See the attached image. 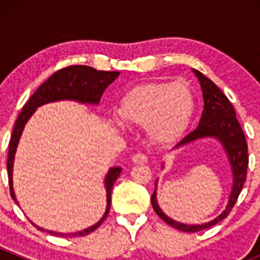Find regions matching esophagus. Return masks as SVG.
I'll return each mask as SVG.
<instances>
[{"label": "esophagus", "mask_w": 260, "mask_h": 260, "mask_svg": "<svg viewBox=\"0 0 260 260\" xmlns=\"http://www.w3.org/2000/svg\"><path fill=\"white\" fill-rule=\"evenodd\" d=\"M132 162L135 165H146L147 164L146 154H143V153L135 154V156H133V158H132Z\"/></svg>", "instance_id": "1"}]
</instances>
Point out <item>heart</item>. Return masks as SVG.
Listing matches in <instances>:
<instances>
[{
	"label": "heart",
	"instance_id": "heart-1",
	"mask_svg": "<svg viewBox=\"0 0 260 260\" xmlns=\"http://www.w3.org/2000/svg\"><path fill=\"white\" fill-rule=\"evenodd\" d=\"M195 108V96L187 84L151 81L129 89L120 98L119 118H113V123L145 128L151 142L166 145L185 133Z\"/></svg>",
	"mask_w": 260,
	"mask_h": 260
}]
</instances>
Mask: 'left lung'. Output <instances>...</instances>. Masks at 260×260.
Listing matches in <instances>:
<instances>
[{"mask_svg":"<svg viewBox=\"0 0 260 260\" xmlns=\"http://www.w3.org/2000/svg\"><path fill=\"white\" fill-rule=\"evenodd\" d=\"M192 73L198 78L199 84L201 86V91H203L204 111L198 127L192 132L188 133L187 136H185L182 140L179 141L172 147L171 151L179 149L181 147H185L199 140H208L209 138V140L216 141L221 146L228 162H229L233 183L226 206L215 219L203 222V224H185V222H180L177 220L171 219L159 208L158 200H157V183H158V177H157L156 182H154V191L151 198L153 210L164 221L171 225L172 228L186 233H195L203 229H208L229 215L233 206L237 203L238 196H239L244 182H245L246 169H248L249 162L245 136H244L239 122H238L237 113H235L233 104L225 96V94L203 73L196 69H192ZM164 167L165 162H162L161 169L164 170Z\"/></svg>","mask_w":260,"mask_h":260,"instance_id":"obj_1","label":"left lung"}]
</instances>
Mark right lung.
<instances>
[{
  "mask_svg": "<svg viewBox=\"0 0 260 260\" xmlns=\"http://www.w3.org/2000/svg\"><path fill=\"white\" fill-rule=\"evenodd\" d=\"M119 72H102V70H96L91 67H86V65H73V67L64 68V69L57 70L56 73H54L31 95L27 103L23 106L22 112L17 117L9 146L7 172H9L10 192H11V198L14 199L17 205L18 201L14 188L15 156H16L17 147L18 143H20L23 129H25V125L27 124V122L35 113L36 109L41 106H45V104L61 101L77 102V103L86 104V106H99V102H101V98L107 86L113 83L119 77ZM120 172H122V167L114 166L111 167L106 174V177H104V188H106L107 198L106 211H104L101 220L94 225H91V226L75 233H59L54 232V230L44 229V228L34 224L32 221L31 222L41 232H46L51 235H56V237H84V235L94 232L96 228L101 226L104 219L108 216L112 203V188H113L115 180L118 179Z\"/></svg>",
  "mask_w": 260,
  "mask_h": 260,
  "instance_id": "1",
  "label": "right lung"
}]
</instances>
